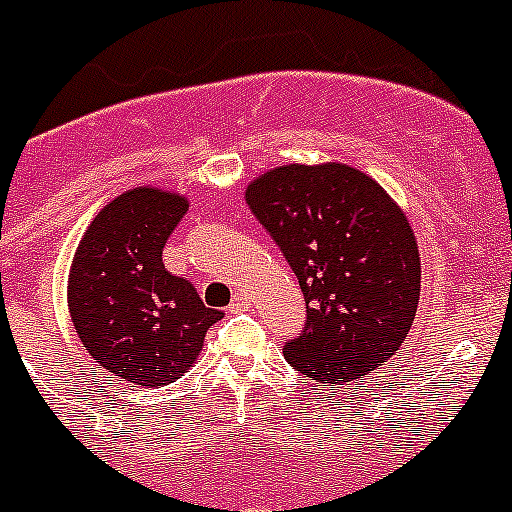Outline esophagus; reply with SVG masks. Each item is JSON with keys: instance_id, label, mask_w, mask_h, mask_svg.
Returning a JSON list of instances; mask_svg holds the SVG:
<instances>
[{"instance_id": "obj_1", "label": "esophagus", "mask_w": 512, "mask_h": 512, "mask_svg": "<svg viewBox=\"0 0 512 512\" xmlns=\"http://www.w3.org/2000/svg\"><path fill=\"white\" fill-rule=\"evenodd\" d=\"M248 307H251V299L243 297V294H236V297H233V302H231V307H228V312L238 314V312H246Z\"/></svg>"}]
</instances>
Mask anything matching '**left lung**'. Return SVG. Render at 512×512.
Returning <instances> with one entry per match:
<instances>
[{"mask_svg": "<svg viewBox=\"0 0 512 512\" xmlns=\"http://www.w3.org/2000/svg\"><path fill=\"white\" fill-rule=\"evenodd\" d=\"M246 203L299 279L307 322L284 355L320 383L360 381L409 335L421 261L409 220L348 164H284L256 177Z\"/></svg>", "mask_w": 512, "mask_h": 512, "instance_id": "obj_1", "label": "left lung"}]
</instances>
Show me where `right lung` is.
Returning a JSON list of instances; mask_svg holds the SVG:
<instances>
[{
	"instance_id": "right-lung-1",
	"label": "right lung",
	"mask_w": 512,
	"mask_h": 512,
	"mask_svg": "<svg viewBox=\"0 0 512 512\" xmlns=\"http://www.w3.org/2000/svg\"><path fill=\"white\" fill-rule=\"evenodd\" d=\"M185 213L177 192L134 187L91 220L70 266L68 307L83 348L137 388L177 381L223 317L162 264Z\"/></svg>"
}]
</instances>
